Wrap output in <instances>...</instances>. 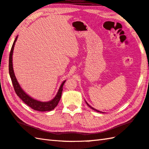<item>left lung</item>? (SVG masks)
Wrapping results in <instances>:
<instances>
[{
	"instance_id": "8db88e82",
	"label": "left lung",
	"mask_w": 149,
	"mask_h": 149,
	"mask_svg": "<svg viewBox=\"0 0 149 149\" xmlns=\"http://www.w3.org/2000/svg\"><path fill=\"white\" fill-rule=\"evenodd\" d=\"M86 104H87L88 105V107H90L91 108V109H93V110H94V111H97V112H100V113H102V112H101V111H98V110H97V109H94V108H93V107H92L91 106V105H89L88 104H87V102H86Z\"/></svg>"
}]
</instances>
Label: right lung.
Here are the masks:
<instances>
[{"mask_svg":"<svg viewBox=\"0 0 149 149\" xmlns=\"http://www.w3.org/2000/svg\"><path fill=\"white\" fill-rule=\"evenodd\" d=\"M17 39V36L15 38V39L13 42V44L12 45V49H11L10 53V57H9V74L10 75L11 79H12V82L13 86V88L15 93L17 94V95L19 97V98L22 100L23 102H24L25 104L29 105L30 107H31L32 109H33L36 111H51L53 109H55V107L58 105V102L60 101L62 93H63V85L65 83L66 80L64 81L63 83L61 84L60 88L58 89V91L57 94H56V96L52 100L44 102H40L36 100L33 99L31 98V96H29L28 94H26L25 92L23 91V89L21 88L20 85H19V83L17 81V79L15 76L14 72H13V64H12V55H13V48H14V45L15 44L16 40Z\"/></svg>","mask_w":149,"mask_h":149,"instance_id":"1","label":"right lung"}]
</instances>
